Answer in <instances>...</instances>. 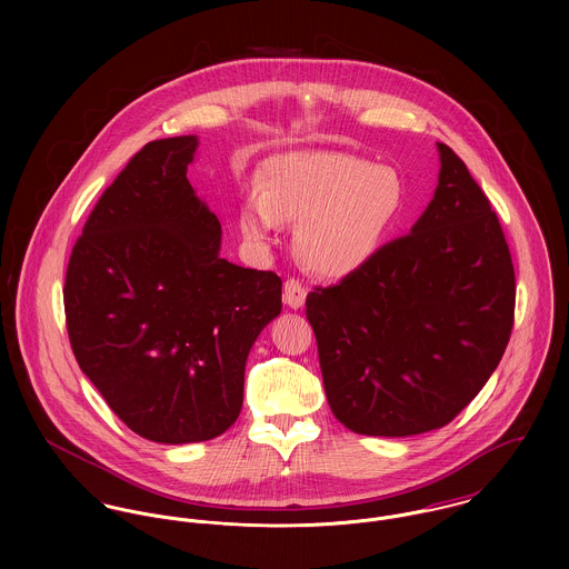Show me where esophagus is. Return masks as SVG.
<instances>
[{
  "mask_svg": "<svg viewBox=\"0 0 569 569\" xmlns=\"http://www.w3.org/2000/svg\"><path fill=\"white\" fill-rule=\"evenodd\" d=\"M282 298H284V305L291 307V309H302L305 307V300H307V289L300 280H287L284 282V291H282Z\"/></svg>",
  "mask_w": 569,
  "mask_h": 569,
  "instance_id": "esophagus-1",
  "label": "esophagus"
}]
</instances>
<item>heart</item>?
I'll return each instance as SVG.
<instances>
[{
    "label": "heart",
    "instance_id": "1",
    "mask_svg": "<svg viewBox=\"0 0 569 569\" xmlns=\"http://www.w3.org/2000/svg\"><path fill=\"white\" fill-rule=\"evenodd\" d=\"M403 197V181L390 166L335 151L284 153L264 163L239 226L249 243L269 249L282 223H298L300 260L320 276L341 278L372 260L401 214Z\"/></svg>",
    "mask_w": 569,
    "mask_h": 569
}]
</instances>
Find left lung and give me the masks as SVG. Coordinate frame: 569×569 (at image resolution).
<instances>
[{"mask_svg": "<svg viewBox=\"0 0 569 569\" xmlns=\"http://www.w3.org/2000/svg\"><path fill=\"white\" fill-rule=\"evenodd\" d=\"M433 199L411 232L307 296L335 418L403 438L449 425L495 372L515 322V269L482 188L438 142Z\"/></svg>", "mask_w": 569, "mask_h": 569, "instance_id": "obj_1", "label": "left lung"}]
</instances>
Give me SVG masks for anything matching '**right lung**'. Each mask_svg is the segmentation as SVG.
Wrapping results in <instances>:
<instances>
[{
    "label": "right lung",
    "instance_id": "obj_1",
    "mask_svg": "<svg viewBox=\"0 0 569 569\" xmlns=\"http://www.w3.org/2000/svg\"><path fill=\"white\" fill-rule=\"evenodd\" d=\"M197 136L149 142L91 210L66 273L74 357L138 436H221L243 407L244 361L282 309V280L219 256L221 223L186 172Z\"/></svg>",
    "mask_w": 569,
    "mask_h": 569
}]
</instances>
